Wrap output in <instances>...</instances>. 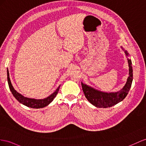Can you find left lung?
Segmentation results:
<instances>
[{
	"mask_svg": "<svg viewBox=\"0 0 146 146\" xmlns=\"http://www.w3.org/2000/svg\"><path fill=\"white\" fill-rule=\"evenodd\" d=\"M125 52L126 56H128L127 52ZM128 62L129 65V76L125 86L121 90L117 92L107 93L100 92L81 83L84 96L89 102L98 108H107L116 105L126 98L131 86L133 78L131 60L128 59Z\"/></svg>",
	"mask_w": 146,
	"mask_h": 146,
	"instance_id": "obj_1",
	"label": "left lung"
}]
</instances>
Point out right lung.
I'll use <instances>...</instances> for the list:
<instances>
[{
    "mask_svg": "<svg viewBox=\"0 0 146 146\" xmlns=\"http://www.w3.org/2000/svg\"><path fill=\"white\" fill-rule=\"evenodd\" d=\"M7 81H8L9 86L11 92H12V94L18 101L20 102L21 104H23V105L28 107L33 108V109H40V108H43L48 106L51 102L53 101V100L55 98L56 95L57 94L60 88V86H58V88L56 89V91L53 93V94H52L50 96L47 97V98H45L44 99L37 100L34 99H29L27 98H25V97L21 95L20 93H18L15 90L12 83H11L8 70H7Z\"/></svg>",
    "mask_w": 146,
    "mask_h": 146,
    "instance_id": "obj_1",
    "label": "right lung"
}]
</instances>
